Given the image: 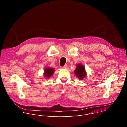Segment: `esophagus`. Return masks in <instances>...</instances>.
I'll use <instances>...</instances> for the list:
<instances>
[{
  "label": "esophagus",
  "mask_w": 127,
  "mask_h": 127,
  "mask_svg": "<svg viewBox=\"0 0 127 127\" xmlns=\"http://www.w3.org/2000/svg\"><path fill=\"white\" fill-rule=\"evenodd\" d=\"M67 64H65L62 68H64V69H66V68H67Z\"/></svg>",
  "instance_id": "1"
}]
</instances>
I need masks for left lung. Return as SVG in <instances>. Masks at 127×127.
I'll return each instance as SVG.
<instances>
[{
    "label": "left lung",
    "instance_id": "1",
    "mask_svg": "<svg viewBox=\"0 0 127 127\" xmlns=\"http://www.w3.org/2000/svg\"><path fill=\"white\" fill-rule=\"evenodd\" d=\"M74 73L80 80H83L86 76V72L84 65L81 64H76V68L74 70Z\"/></svg>",
    "mask_w": 127,
    "mask_h": 127
}]
</instances>
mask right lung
Listing matches in <instances>:
<instances>
[{"label": "right lung", "mask_w": 127, "mask_h": 127, "mask_svg": "<svg viewBox=\"0 0 127 127\" xmlns=\"http://www.w3.org/2000/svg\"><path fill=\"white\" fill-rule=\"evenodd\" d=\"M54 69L50 67H47L44 70V76L46 78L50 77L54 72Z\"/></svg>", "instance_id": "right-lung-1"}]
</instances>
